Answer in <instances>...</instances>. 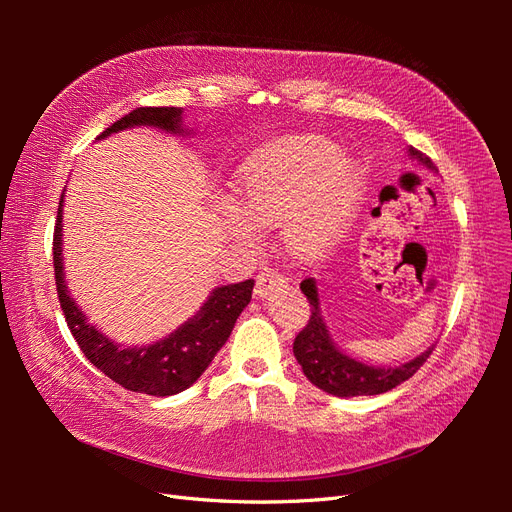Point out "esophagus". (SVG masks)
Listing matches in <instances>:
<instances>
[{
    "mask_svg": "<svg viewBox=\"0 0 512 512\" xmlns=\"http://www.w3.org/2000/svg\"><path fill=\"white\" fill-rule=\"evenodd\" d=\"M280 282H284V277L277 273L275 269H271V267H265L262 269L260 273H258V277H256V288H254V292L258 294V297H265V294H269V290L273 288V286H277Z\"/></svg>",
    "mask_w": 512,
    "mask_h": 512,
    "instance_id": "esophagus-1",
    "label": "esophagus"
}]
</instances>
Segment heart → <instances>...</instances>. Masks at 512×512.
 Instances as JSON below:
<instances>
[{
  "label": "heart",
  "mask_w": 512,
  "mask_h": 512,
  "mask_svg": "<svg viewBox=\"0 0 512 512\" xmlns=\"http://www.w3.org/2000/svg\"><path fill=\"white\" fill-rule=\"evenodd\" d=\"M354 173L333 145L305 138L277 145L245 166L239 181L241 209L254 224L275 226L288 215L286 239L294 252L314 254L327 245L354 203ZM243 241L254 226L241 213L226 215Z\"/></svg>",
  "instance_id": "b5f03b06"
}]
</instances>
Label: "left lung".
Wrapping results in <instances>:
<instances>
[{
	"label": "left lung",
	"mask_w": 512,
	"mask_h": 512,
	"mask_svg": "<svg viewBox=\"0 0 512 512\" xmlns=\"http://www.w3.org/2000/svg\"><path fill=\"white\" fill-rule=\"evenodd\" d=\"M408 153L423 166L438 170L436 164H433L431 158L425 156L423 151L410 147ZM301 290L307 297L309 305H312V316H309L307 324L299 331V335L294 337L292 350H294V356H297L299 365L303 367V374L307 376V380L316 384L324 393H331L337 397L386 393L395 389L397 384L412 378L433 352V348H429L427 352L416 356V359L410 363H404L399 367H386V369L354 361L342 350H337V346L331 342L327 327H324L322 316H320L318 290L314 280H309V277L303 280Z\"/></svg>",
	"instance_id": "obj_1"
}]
</instances>
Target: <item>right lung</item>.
<instances>
[{
  "instance_id": "1",
  "label": "right lung",
  "mask_w": 512,
  "mask_h": 512,
  "mask_svg": "<svg viewBox=\"0 0 512 512\" xmlns=\"http://www.w3.org/2000/svg\"><path fill=\"white\" fill-rule=\"evenodd\" d=\"M132 126H156L170 132H181V108H134L132 113L123 115L113 126H108L98 138ZM61 200H64V196L59 198L53 230V267L57 297L76 344H79L91 365H96L104 376L121 384L123 389L156 397L185 391L200 378V374L213 361V356L226 344L243 307L252 299L254 280L215 288L209 301L198 309V314L162 342L145 348H119L111 339L98 333L96 327H91L68 294V286L64 282V262H61Z\"/></svg>"
}]
</instances>
